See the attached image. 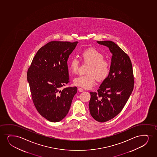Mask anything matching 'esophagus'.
Masks as SVG:
<instances>
[{
  "label": "esophagus",
  "instance_id": "1",
  "mask_svg": "<svg viewBox=\"0 0 157 157\" xmlns=\"http://www.w3.org/2000/svg\"><path fill=\"white\" fill-rule=\"evenodd\" d=\"M78 91L80 92H83L84 91V90L82 89V88H81V87H78Z\"/></svg>",
  "mask_w": 157,
  "mask_h": 157
}]
</instances>
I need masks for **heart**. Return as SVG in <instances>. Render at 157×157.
<instances>
[{
	"mask_svg": "<svg viewBox=\"0 0 157 157\" xmlns=\"http://www.w3.org/2000/svg\"><path fill=\"white\" fill-rule=\"evenodd\" d=\"M82 59L89 64L86 75L78 76L73 82L75 86L85 89H90L95 83L96 78L101 81L107 78L110 71V63L105 59V56L95 49L91 48L84 51L81 55ZM79 60L76 58H72L68 63V66L72 73L76 74L79 68Z\"/></svg>",
	"mask_w": 157,
	"mask_h": 157,
	"instance_id": "heart-1",
	"label": "heart"
}]
</instances>
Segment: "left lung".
Instances as JSON below:
<instances>
[{"mask_svg":"<svg viewBox=\"0 0 157 157\" xmlns=\"http://www.w3.org/2000/svg\"><path fill=\"white\" fill-rule=\"evenodd\" d=\"M113 54L110 71L97 92H90V112L95 121L103 123L122 110L134 88L132 64L129 56L111 41H97Z\"/></svg>","mask_w":157,"mask_h":157,"instance_id":"1","label":"left lung"}]
</instances>
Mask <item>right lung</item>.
I'll return each instance as SVG.
<instances>
[{"mask_svg":"<svg viewBox=\"0 0 157 157\" xmlns=\"http://www.w3.org/2000/svg\"><path fill=\"white\" fill-rule=\"evenodd\" d=\"M78 41L49 42L33 59L27 73L32 100L40 115L51 122L67 115L78 88L60 89L69 81L67 60Z\"/></svg>","mask_w":157,"mask_h":157,"instance_id":"1","label":"right lung"}]
</instances>
